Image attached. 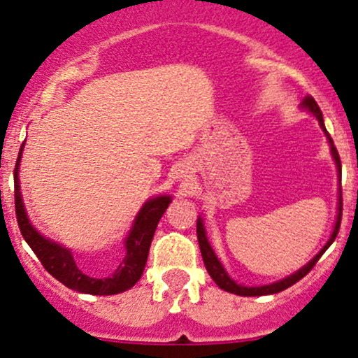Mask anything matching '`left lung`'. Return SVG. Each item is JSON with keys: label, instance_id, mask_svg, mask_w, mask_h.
<instances>
[{"label": "left lung", "instance_id": "1", "mask_svg": "<svg viewBox=\"0 0 358 358\" xmlns=\"http://www.w3.org/2000/svg\"><path fill=\"white\" fill-rule=\"evenodd\" d=\"M303 106L306 107L310 112H312L313 115H315L317 119H319V124L320 128L326 131L327 135V140H329V145H331V152H333V157L336 161V164H338V169L341 171V161H339V154L338 150H336L334 147V142L333 138H331V135L327 133L326 126H324V119H322V112H320V107L317 106L315 99L313 96H305V100H303ZM339 213H338V220H336V227H334V232L333 236H331L329 243L324 246L322 251L319 252V255L315 256V258L312 259V262L308 263L306 266H303L301 270H298L296 273H292V275L286 277V279L279 280V282H273L270 284V286H259V287H246V286H241V284H236L232 279H230L229 275H227L225 268L222 266V263L218 262V258H216L215 251H213L211 246H209L208 243V237H206V232H204V225H202V220L199 218L197 220V241H199V248H201V255H202V262H204V266L206 270H208V273L211 275V279L215 280L216 284H218V287H222L223 291H229V292H234V294H239V296H263V294H275V292H280L284 289H287V287H291L292 284H296L298 280H301L303 277L306 275V273L310 272V270L315 266V263L319 262L320 256L326 252V249L333 244V241L336 239V236H338L339 232V225H341V215H343V197L341 194H339Z\"/></svg>", "mask_w": 358, "mask_h": 358}]
</instances>
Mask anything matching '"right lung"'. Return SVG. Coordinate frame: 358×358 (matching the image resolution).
<instances>
[{"instance_id": "right-lung-1", "label": "right lung", "mask_w": 358, "mask_h": 358, "mask_svg": "<svg viewBox=\"0 0 358 358\" xmlns=\"http://www.w3.org/2000/svg\"><path fill=\"white\" fill-rule=\"evenodd\" d=\"M24 149V143L20 147V152ZM19 162L20 154L17 157L15 169H13V180H15V215L17 223L25 243L31 246L34 255L45 266L50 275L55 277L57 280L67 286L69 289H74L85 294H117L129 287L135 286L142 277L143 268H145L147 256H149L150 243H152L154 232L157 229V223L161 216L164 215L166 208L171 202L169 196H161L156 199L145 202L140 209L138 216L135 220L131 232L124 241V255L107 256L102 263V272L106 275H90L88 272L81 270L78 263L72 258V252L69 249L59 246L57 243L45 239L39 236L32 225L29 223L27 215L22 204V196H20L19 185Z\"/></svg>"}]
</instances>
